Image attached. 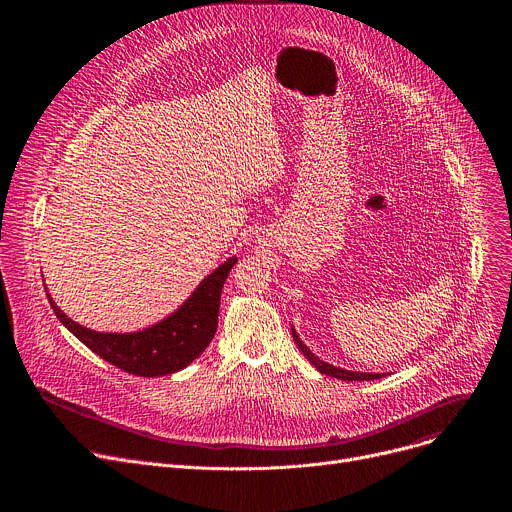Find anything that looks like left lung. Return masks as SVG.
Masks as SVG:
<instances>
[{"label":"left lung","instance_id":"1","mask_svg":"<svg viewBox=\"0 0 512 512\" xmlns=\"http://www.w3.org/2000/svg\"><path fill=\"white\" fill-rule=\"evenodd\" d=\"M291 334H294V340L298 344V348L302 350V354L314 364V367L322 373V375H328V377H334V379H340V381H373V379H383L387 373H358V371H346V369H340V367H334V364L330 362H324L322 358H318L304 342L302 338L298 336L296 328L291 326Z\"/></svg>","mask_w":512,"mask_h":512}]
</instances>
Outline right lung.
<instances>
[{
  "mask_svg": "<svg viewBox=\"0 0 512 512\" xmlns=\"http://www.w3.org/2000/svg\"><path fill=\"white\" fill-rule=\"evenodd\" d=\"M235 263L237 257H229L198 283L190 298L178 310L137 332L91 330L70 320L56 306L50 294L46 296L62 326L103 360L111 362L113 367L137 377H164L186 369L214 338L218 326V308H221V291Z\"/></svg>",
  "mask_w": 512,
  "mask_h": 512,
  "instance_id": "add662e5",
  "label": "right lung"
}]
</instances>
